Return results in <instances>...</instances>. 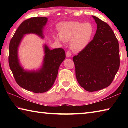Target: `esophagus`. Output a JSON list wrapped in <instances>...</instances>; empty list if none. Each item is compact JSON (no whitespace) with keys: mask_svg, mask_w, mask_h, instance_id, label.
Here are the masks:
<instances>
[{"mask_svg":"<svg viewBox=\"0 0 128 128\" xmlns=\"http://www.w3.org/2000/svg\"><path fill=\"white\" fill-rule=\"evenodd\" d=\"M72 56V54H71V52L70 51H68L66 52V56L67 58H70V56Z\"/></svg>","mask_w":128,"mask_h":128,"instance_id":"1","label":"esophagus"}]
</instances>
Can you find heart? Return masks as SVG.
<instances>
[{"mask_svg":"<svg viewBox=\"0 0 128 128\" xmlns=\"http://www.w3.org/2000/svg\"><path fill=\"white\" fill-rule=\"evenodd\" d=\"M94 28L90 23L70 21L62 23L60 26V36L56 40L68 42L73 51L80 52L90 43L94 34Z\"/></svg>","mask_w":128,"mask_h":128,"instance_id":"obj_1","label":"heart"}]
</instances>
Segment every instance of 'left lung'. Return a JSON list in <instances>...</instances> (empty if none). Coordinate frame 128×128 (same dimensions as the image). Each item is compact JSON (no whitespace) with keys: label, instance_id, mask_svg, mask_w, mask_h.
Instances as JSON below:
<instances>
[{"label":"left lung","instance_id":"left-lung-1","mask_svg":"<svg viewBox=\"0 0 128 128\" xmlns=\"http://www.w3.org/2000/svg\"><path fill=\"white\" fill-rule=\"evenodd\" d=\"M92 17L97 24L94 39L73 58L77 81L90 92L111 85L120 64L119 44L113 30L104 21Z\"/></svg>","mask_w":128,"mask_h":128}]
</instances>
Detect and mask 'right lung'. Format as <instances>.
Wrapping results in <instances>:
<instances>
[{"instance_id":"1","label":"right lung","mask_w":128,"mask_h":128,"mask_svg":"<svg viewBox=\"0 0 128 128\" xmlns=\"http://www.w3.org/2000/svg\"><path fill=\"white\" fill-rule=\"evenodd\" d=\"M47 18L36 17L30 18L21 23L10 40L9 48V65L17 84L24 89L34 93L48 91L57 77L59 66L66 59L62 48L50 50L45 46V55L42 68L36 72L25 71L19 64L17 50L24 35L34 33L43 36V29Z\"/></svg>"}]
</instances>
